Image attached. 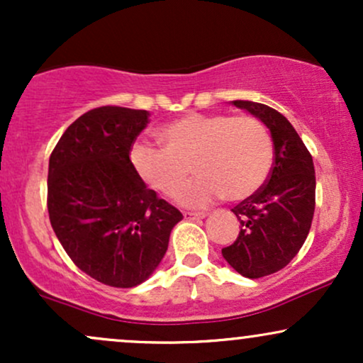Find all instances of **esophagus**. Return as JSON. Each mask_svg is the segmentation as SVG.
I'll use <instances>...</instances> for the list:
<instances>
[{
    "mask_svg": "<svg viewBox=\"0 0 363 363\" xmlns=\"http://www.w3.org/2000/svg\"><path fill=\"white\" fill-rule=\"evenodd\" d=\"M206 213L203 211H184V218L186 220H198V218H205Z\"/></svg>",
    "mask_w": 363,
    "mask_h": 363,
    "instance_id": "obj_1",
    "label": "esophagus"
}]
</instances>
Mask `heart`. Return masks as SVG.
<instances>
[{"label": "heart", "mask_w": 363, "mask_h": 363, "mask_svg": "<svg viewBox=\"0 0 363 363\" xmlns=\"http://www.w3.org/2000/svg\"><path fill=\"white\" fill-rule=\"evenodd\" d=\"M158 140L164 148H131L133 170L153 191L176 198L193 167L199 179L181 196L187 206H206L223 194L249 198L273 167L272 136L254 116L191 112L158 129Z\"/></svg>", "instance_id": "1"}]
</instances>
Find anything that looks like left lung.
Instances as JSON below:
<instances>
[{
    "label": "left lung",
    "mask_w": 363,
    "mask_h": 363,
    "mask_svg": "<svg viewBox=\"0 0 363 363\" xmlns=\"http://www.w3.org/2000/svg\"><path fill=\"white\" fill-rule=\"evenodd\" d=\"M232 104L268 126L274 147L264 184L232 208L240 232L234 244L222 249L237 273L254 280L285 268L306 242L315 208V172L309 150L285 116L264 104Z\"/></svg>",
    "instance_id": "8db88e82"
}]
</instances>
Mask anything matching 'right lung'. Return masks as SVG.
<instances>
[{
	"instance_id": "obj_1",
	"label": "right lung",
	"mask_w": 363,
	"mask_h": 363,
	"mask_svg": "<svg viewBox=\"0 0 363 363\" xmlns=\"http://www.w3.org/2000/svg\"><path fill=\"white\" fill-rule=\"evenodd\" d=\"M148 118V111L128 107L91 109L62 133L49 158L54 234L83 273L116 289L140 285L155 272L182 220L129 160Z\"/></svg>"
}]
</instances>
